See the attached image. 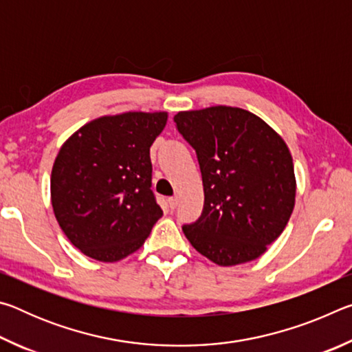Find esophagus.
Masks as SVG:
<instances>
[{
  "label": "esophagus",
  "mask_w": 352,
  "mask_h": 352,
  "mask_svg": "<svg viewBox=\"0 0 352 352\" xmlns=\"http://www.w3.org/2000/svg\"><path fill=\"white\" fill-rule=\"evenodd\" d=\"M168 204L170 206V210H175L177 205H178V197H177V195H174V197H169L168 199Z\"/></svg>",
  "instance_id": "esophagus-1"
}]
</instances>
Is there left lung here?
Segmentation results:
<instances>
[{
  "mask_svg": "<svg viewBox=\"0 0 352 352\" xmlns=\"http://www.w3.org/2000/svg\"><path fill=\"white\" fill-rule=\"evenodd\" d=\"M177 130L197 153L204 211L183 233L200 254L230 267L276 241L295 206L294 162L284 140L237 107L180 111Z\"/></svg>",
  "mask_w": 352,
  "mask_h": 352,
  "instance_id": "obj_1",
  "label": "left lung"
}]
</instances>
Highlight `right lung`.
Returning a JSON list of instances; mask_svg holds the SVG:
<instances>
[{"instance_id":"add662e5","label":"right lung","mask_w":352,"mask_h":352,"mask_svg":"<svg viewBox=\"0 0 352 352\" xmlns=\"http://www.w3.org/2000/svg\"><path fill=\"white\" fill-rule=\"evenodd\" d=\"M166 121V111L102 116L60 147L51 174L52 210L83 254L102 262L127 258L163 216L151 189V146Z\"/></svg>"}]
</instances>
